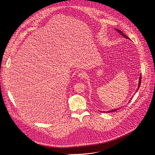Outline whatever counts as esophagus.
Returning <instances> with one entry per match:
<instances>
[{"label":"esophagus","mask_w":155,"mask_h":155,"mask_svg":"<svg viewBox=\"0 0 155 155\" xmlns=\"http://www.w3.org/2000/svg\"><path fill=\"white\" fill-rule=\"evenodd\" d=\"M78 76L81 78H85V77L86 76V74L84 72H80L78 73Z\"/></svg>","instance_id":"obj_1"}]
</instances>
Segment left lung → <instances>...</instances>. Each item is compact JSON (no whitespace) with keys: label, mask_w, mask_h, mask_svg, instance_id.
<instances>
[{"label":"left lung","mask_w":155,"mask_h":155,"mask_svg":"<svg viewBox=\"0 0 155 155\" xmlns=\"http://www.w3.org/2000/svg\"><path fill=\"white\" fill-rule=\"evenodd\" d=\"M117 32H118V33H120V35H121L123 37H124V38H127V39H129V38L128 37H127L122 31H121L120 30H119V29H115ZM142 75H141V74H140V77H139V85H138V87H137V90H136V92H137V90L139 89V87H140V84H141V81H142ZM132 98H130V99H131ZM117 110H118V108H117V109H114V110H108V112H105V111H104V112H102V111H99L100 112H103V113H110V112H115V111H117Z\"/></svg>","instance_id":"1"}]
</instances>
